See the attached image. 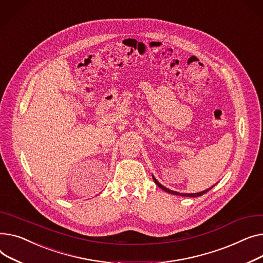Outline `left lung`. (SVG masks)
I'll return each mask as SVG.
<instances>
[{"label":"left lung","mask_w":263,"mask_h":263,"mask_svg":"<svg viewBox=\"0 0 263 263\" xmlns=\"http://www.w3.org/2000/svg\"><path fill=\"white\" fill-rule=\"evenodd\" d=\"M153 179H154V181H155V183L157 184V186L159 187V188H161L162 190H164L165 192H167V193H171V194H175V195H180V196H188V197H197V196H200V195H203V194H205V193H207L210 189H212L214 186H212L211 188H209V189H207V190H204V191H202V192H198V193H179V192H176V191H172V190H170V189H167V188H165L164 186H162V184L153 176Z\"/></svg>","instance_id":"1"}]
</instances>
